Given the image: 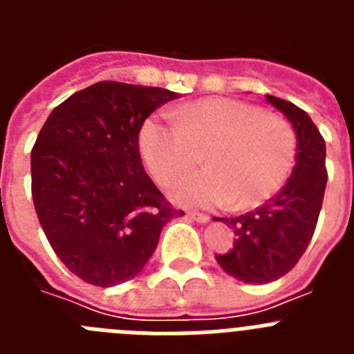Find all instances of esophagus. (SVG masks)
Here are the masks:
<instances>
[{"label":"esophagus","mask_w":354,"mask_h":354,"mask_svg":"<svg viewBox=\"0 0 354 354\" xmlns=\"http://www.w3.org/2000/svg\"><path fill=\"white\" fill-rule=\"evenodd\" d=\"M187 218H189V220H193V221H198V223H207V221H209L207 214H202V212H195V211L187 212Z\"/></svg>","instance_id":"34e87169"}]
</instances>
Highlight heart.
I'll use <instances>...</instances> for the list:
<instances>
[{
    "mask_svg": "<svg viewBox=\"0 0 354 354\" xmlns=\"http://www.w3.org/2000/svg\"><path fill=\"white\" fill-rule=\"evenodd\" d=\"M177 122L150 115L140 127V154L158 183L168 184L202 159L207 168L170 186L177 204H227L236 211L277 195L296 162L298 142L289 122L250 102L207 97L175 109Z\"/></svg>",
    "mask_w": 354,
    "mask_h": 354,
    "instance_id": "b5f03b06",
    "label": "heart"
}]
</instances>
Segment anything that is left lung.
Returning a JSON list of instances; mask_svg holds the SVG:
<instances>
[{
	"label": "left lung",
	"mask_w": 354,
	"mask_h": 354,
	"mask_svg": "<svg viewBox=\"0 0 354 354\" xmlns=\"http://www.w3.org/2000/svg\"><path fill=\"white\" fill-rule=\"evenodd\" d=\"M266 101L292 124L298 154L286 186L264 205L236 218H214L232 227V250L216 255L221 270L245 283H270L289 273L314 236L326 189V143L306 111L280 97Z\"/></svg>",
	"instance_id": "8db88e82"
}]
</instances>
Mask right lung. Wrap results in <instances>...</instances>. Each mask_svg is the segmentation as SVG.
<instances>
[{
  "instance_id": "add662e5",
  "label": "right lung",
  "mask_w": 354,
  "mask_h": 354,
  "mask_svg": "<svg viewBox=\"0 0 354 354\" xmlns=\"http://www.w3.org/2000/svg\"><path fill=\"white\" fill-rule=\"evenodd\" d=\"M177 93L99 81L56 106L31 150V196L49 245L72 273L113 287L145 268L170 207L147 171L138 134Z\"/></svg>"
}]
</instances>
